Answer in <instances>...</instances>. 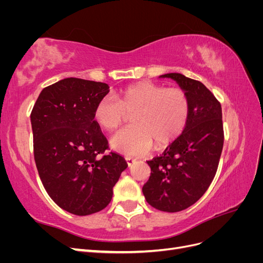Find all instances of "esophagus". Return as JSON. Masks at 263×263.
<instances>
[{"label":"esophagus","instance_id":"obj_1","mask_svg":"<svg viewBox=\"0 0 263 263\" xmlns=\"http://www.w3.org/2000/svg\"><path fill=\"white\" fill-rule=\"evenodd\" d=\"M135 161H136V160H135V159H133V158H130V157L126 158V162H127V165H128V166H130Z\"/></svg>","mask_w":263,"mask_h":263}]
</instances>
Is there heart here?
<instances>
[{
  "instance_id": "1",
  "label": "heart",
  "mask_w": 263,
  "mask_h": 263,
  "mask_svg": "<svg viewBox=\"0 0 263 263\" xmlns=\"http://www.w3.org/2000/svg\"><path fill=\"white\" fill-rule=\"evenodd\" d=\"M190 113L185 92L178 87L164 89L150 82H139L121 94L106 95L95 105L93 119L101 129L115 132L132 115L133 126L117 133L110 147L124 156H144L178 139L184 130Z\"/></svg>"
}]
</instances>
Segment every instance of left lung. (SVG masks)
Returning <instances> with one entry per match:
<instances>
[{
  "instance_id": "8db88e82",
  "label": "left lung",
  "mask_w": 263,
  "mask_h": 263,
  "mask_svg": "<svg viewBox=\"0 0 263 263\" xmlns=\"http://www.w3.org/2000/svg\"><path fill=\"white\" fill-rule=\"evenodd\" d=\"M159 78L179 84L189 99L190 113L179 138L160 157L147 161L151 173L142 193L153 208L176 213L200 200L215 177L224 145L221 106L200 81L181 73Z\"/></svg>"
}]
</instances>
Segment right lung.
Here are the masks:
<instances>
[{"label":"right lung","instance_id":"right-lung-1","mask_svg":"<svg viewBox=\"0 0 263 263\" xmlns=\"http://www.w3.org/2000/svg\"><path fill=\"white\" fill-rule=\"evenodd\" d=\"M108 92L106 83L66 78L45 87L30 114L44 187L59 208L79 216L105 209L127 168L117 154L101 157L107 140L93 112Z\"/></svg>","mask_w":263,"mask_h":263}]
</instances>
